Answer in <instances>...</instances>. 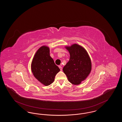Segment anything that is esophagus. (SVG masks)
<instances>
[{"label":"esophagus","mask_w":122,"mask_h":122,"mask_svg":"<svg viewBox=\"0 0 122 122\" xmlns=\"http://www.w3.org/2000/svg\"><path fill=\"white\" fill-rule=\"evenodd\" d=\"M59 69H60V70L61 71H62V67L61 66H59Z\"/></svg>","instance_id":"34e87169"}]
</instances>
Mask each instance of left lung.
Instances as JSON below:
<instances>
[{"mask_svg":"<svg viewBox=\"0 0 122 122\" xmlns=\"http://www.w3.org/2000/svg\"><path fill=\"white\" fill-rule=\"evenodd\" d=\"M65 47L70 53V58L64 66L63 71L71 83L79 85L91 71V58L86 50L79 45L74 44Z\"/></svg>","mask_w":122,"mask_h":122,"instance_id":"left-lung-1","label":"left lung"}]
</instances>
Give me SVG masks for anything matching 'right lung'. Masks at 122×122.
<instances>
[{"instance_id": "1", "label": "right lung", "mask_w": 122, "mask_h": 122, "mask_svg": "<svg viewBox=\"0 0 122 122\" xmlns=\"http://www.w3.org/2000/svg\"><path fill=\"white\" fill-rule=\"evenodd\" d=\"M31 69L35 78L46 86L53 82L55 76L60 71L50 56L49 48L45 46H41L36 52Z\"/></svg>"}]
</instances>
